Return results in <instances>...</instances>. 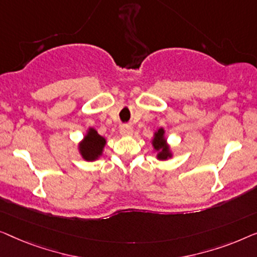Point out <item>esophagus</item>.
<instances>
[{
    "label": "esophagus",
    "mask_w": 257,
    "mask_h": 257,
    "mask_svg": "<svg viewBox=\"0 0 257 257\" xmlns=\"http://www.w3.org/2000/svg\"><path fill=\"white\" fill-rule=\"evenodd\" d=\"M134 129L132 127H122L120 129V134L122 136H132Z\"/></svg>",
    "instance_id": "obj_1"
}]
</instances>
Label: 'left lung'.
Listing matches in <instances>:
<instances>
[{"label":"left lung","instance_id":"obj_1","mask_svg":"<svg viewBox=\"0 0 257 257\" xmlns=\"http://www.w3.org/2000/svg\"><path fill=\"white\" fill-rule=\"evenodd\" d=\"M151 146L154 148V151H156V158L160 161H168L173 157L172 148L168 143V139L165 136L164 128H158L154 133L153 139H151Z\"/></svg>","mask_w":257,"mask_h":257}]
</instances>
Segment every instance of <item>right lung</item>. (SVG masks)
<instances>
[{
	"label": "right lung",
	"instance_id": "right-lung-1",
	"mask_svg": "<svg viewBox=\"0 0 257 257\" xmlns=\"http://www.w3.org/2000/svg\"><path fill=\"white\" fill-rule=\"evenodd\" d=\"M107 140L101 136L93 127H88L84 137L78 143V151L81 158L87 162H94L102 157Z\"/></svg>",
	"mask_w": 257,
	"mask_h": 257
}]
</instances>
